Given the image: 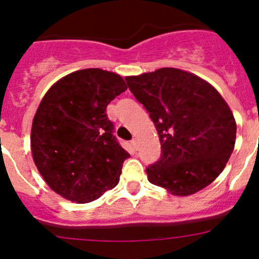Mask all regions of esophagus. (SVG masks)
Wrapping results in <instances>:
<instances>
[{
  "label": "esophagus",
  "instance_id": "1",
  "mask_svg": "<svg viewBox=\"0 0 259 259\" xmlns=\"http://www.w3.org/2000/svg\"><path fill=\"white\" fill-rule=\"evenodd\" d=\"M138 144H139V142H138V139L134 138V139L132 140V145H133V147L135 148V150H138Z\"/></svg>",
  "mask_w": 259,
  "mask_h": 259
}]
</instances>
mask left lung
Instances as JSON below:
<instances>
[{
  "mask_svg": "<svg viewBox=\"0 0 259 259\" xmlns=\"http://www.w3.org/2000/svg\"><path fill=\"white\" fill-rule=\"evenodd\" d=\"M150 113L162 154L146 168L151 184L189 196L217 179L234 151L236 123L228 103L200 76L177 68L126 76Z\"/></svg>",
  "mask_w": 259,
  "mask_h": 259,
  "instance_id": "obj_1",
  "label": "left lung"
}]
</instances>
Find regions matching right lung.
Masks as SVG:
<instances>
[{
	"mask_svg": "<svg viewBox=\"0 0 259 259\" xmlns=\"http://www.w3.org/2000/svg\"><path fill=\"white\" fill-rule=\"evenodd\" d=\"M126 90L118 74L99 69L68 74L51 86L31 126V153L44 180L69 201L88 203L117 186L130 154L106 114Z\"/></svg>",
	"mask_w": 259,
	"mask_h": 259,
	"instance_id": "add662e5",
	"label": "right lung"
}]
</instances>
